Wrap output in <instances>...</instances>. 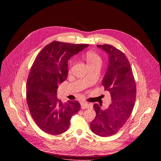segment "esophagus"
Masks as SVG:
<instances>
[{
	"mask_svg": "<svg viewBox=\"0 0 161 161\" xmlns=\"http://www.w3.org/2000/svg\"><path fill=\"white\" fill-rule=\"evenodd\" d=\"M90 104L85 102H82L81 103V107L82 109H86V108H89L90 107Z\"/></svg>",
	"mask_w": 161,
	"mask_h": 161,
	"instance_id": "esophagus-1",
	"label": "esophagus"
}]
</instances>
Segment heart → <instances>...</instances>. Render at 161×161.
Instances as JSON below:
<instances>
[{
  "label": "heart",
  "mask_w": 161,
  "mask_h": 161,
  "mask_svg": "<svg viewBox=\"0 0 161 161\" xmlns=\"http://www.w3.org/2000/svg\"><path fill=\"white\" fill-rule=\"evenodd\" d=\"M86 60L89 66L97 64H101V58L100 55L93 51H88L85 55ZM71 64V63H70Z\"/></svg>",
  "instance_id": "1"
}]
</instances>
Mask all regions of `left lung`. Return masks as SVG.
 Here are the masks:
<instances>
[{
    "label": "left lung",
    "instance_id": "left-lung-1",
    "mask_svg": "<svg viewBox=\"0 0 161 161\" xmlns=\"http://www.w3.org/2000/svg\"><path fill=\"white\" fill-rule=\"evenodd\" d=\"M108 55V66L102 85L111 95L112 103L102 110L93 104L96 116L91 123L92 132L107 137L116 134L129 119L135 106L136 82L130 63L121 51L110 45H97Z\"/></svg>",
    "mask_w": 161,
    "mask_h": 161
}]
</instances>
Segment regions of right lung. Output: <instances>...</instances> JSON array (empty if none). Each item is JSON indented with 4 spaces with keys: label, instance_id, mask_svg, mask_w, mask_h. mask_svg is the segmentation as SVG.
Listing matches in <instances>:
<instances>
[{
    "label": "right lung",
    "instance_id": "1",
    "mask_svg": "<svg viewBox=\"0 0 161 161\" xmlns=\"http://www.w3.org/2000/svg\"><path fill=\"white\" fill-rule=\"evenodd\" d=\"M88 46L54 41L43 48L32 65L26 82L28 106L36 124L47 134L67 131L71 117L80 109L77 101L63 104L56 93L58 84L68 77L69 58Z\"/></svg>",
    "mask_w": 161,
    "mask_h": 161
}]
</instances>
